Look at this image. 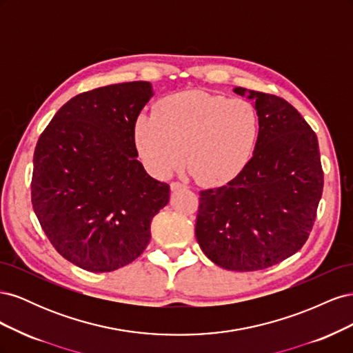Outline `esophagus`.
<instances>
[{
	"label": "esophagus",
	"mask_w": 353,
	"mask_h": 353,
	"mask_svg": "<svg viewBox=\"0 0 353 353\" xmlns=\"http://www.w3.org/2000/svg\"><path fill=\"white\" fill-rule=\"evenodd\" d=\"M183 188H187V185L183 184V183H178V181L170 183V190H172V191H178V190H183Z\"/></svg>",
	"instance_id": "34e87169"
}]
</instances>
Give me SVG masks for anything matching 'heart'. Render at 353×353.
I'll list each match as a JSON object with an SVG mask.
<instances>
[{
    "instance_id": "b5f03b06",
    "label": "heart",
    "mask_w": 353,
    "mask_h": 353,
    "mask_svg": "<svg viewBox=\"0 0 353 353\" xmlns=\"http://www.w3.org/2000/svg\"><path fill=\"white\" fill-rule=\"evenodd\" d=\"M135 144L147 168L169 176L184 162L203 184L237 176L250 160L259 135L254 105L241 99L187 91L168 97L154 114L138 117Z\"/></svg>"
}]
</instances>
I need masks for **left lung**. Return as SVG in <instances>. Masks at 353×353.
<instances>
[{"mask_svg":"<svg viewBox=\"0 0 353 353\" xmlns=\"http://www.w3.org/2000/svg\"><path fill=\"white\" fill-rule=\"evenodd\" d=\"M232 91L253 101L258 141L236 178L200 191L196 237L213 263L245 272L270 268L302 249L324 174L316 135L290 103L241 87Z\"/></svg>","mask_w":353,"mask_h":353,"instance_id":"obj_1","label":"left lung"}]
</instances>
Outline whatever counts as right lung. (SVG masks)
Here are the masks:
<instances>
[{"label": "right lung", "instance_id": "right-lung-1", "mask_svg": "<svg viewBox=\"0 0 353 353\" xmlns=\"http://www.w3.org/2000/svg\"><path fill=\"white\" fill-rule=\"evenodd\" d=\"M152 97L145 81L82 92L37 143L32 206L54 249L85 271L110 272L135 261L169 201V185L137 160L135 122Z\"/></svg>", "mask_w": 353, "mask_h": 353}]
</instances>
